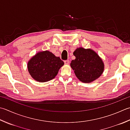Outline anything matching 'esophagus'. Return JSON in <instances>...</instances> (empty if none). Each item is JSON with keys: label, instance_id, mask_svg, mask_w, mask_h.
<instances>
[{"label": "esophagus", "instance_id": "obj_1", "mask_svg": "<svg viewBox=\"0 0 130 130\" xmlns=\"http://www.w3.org/2000/svg\"><path fill=\"white\" fill-rule=\"evenodd\" d=\"M69 60H65V61H64V63H65V65H68L69 63Z\"/></svg>", "mask_w": 130, "mask_h": 130}]
</instances>
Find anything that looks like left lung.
<instances>
[{
	"label": "left lung",
	"mask_w": 130,
	"mask_h": 130,
	"mask_svg": "<svg viewBox=\"0 0 130 130\" xmlns=\"http://www.w3.org/2000/svg\"><path fill=\"white\" fill-rule=\"evenodd\" d=\"M75 59L70 67L76 77L83 83H91L97 79L104 70V63L98 54L92 50L77 48L73 52Z\"/></svg>",
	"instance_id": "obj_1"
}]
</instances>
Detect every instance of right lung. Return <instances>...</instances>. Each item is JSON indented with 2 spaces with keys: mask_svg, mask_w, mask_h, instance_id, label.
<instances>
[{
  "mask_svg": "<svg viewBox=\"0 0 130 130\" xmlns=\"http://www.w3.org/2000/svg\"><path fill=\"white\" fill-rule=\"evenodd\" d=\"M64 64L59 57L48 51L38 52L27 62L30 75L39 82L51 80L57 75L61 67Z\"/></svg>",
  "mask_w": 130,
  "mask_h": 130,
  "instance_id": "add662e5",
  "label": "right lung"
}]
</instances>
